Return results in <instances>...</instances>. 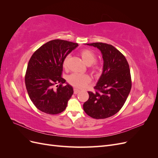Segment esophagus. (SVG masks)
Masks as SVG:
<instances>
[{
	"instance_id": "34e87169",
	"label": "esophagus",
	"mask_w": 158,
	"mask_h": 158,
	"mask_svg": "<svg viewBox=\"0 0 158 158\" xmlns=\"http://www.w3.org/2000/svg\"><path fill=\"white\" fill-rule=\"evenodd\" d=\"M79 92H80V90H79V89H76V88H74V94H78Z\"/></svg>"
}]
</instances>
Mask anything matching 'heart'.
Here are the masks:
<instances>
[{
  "mask_svg": "<svg viewBox=\"0 0 158 158\" xmlns=\"http://www.w3.org/2000/svg\"><path fill=\"white\" fill-rule=\"evenodd\" d=\"M81 57L84 63L87 65H90V70L94 74H99L102 70V66L99 63H95L96 56L93 51L85 49L80 51V53ZM69 56H66L63 61L64 68H67ZM68 82L73 85V87L78 89H82L86 87V85L90 82L91 79L89 76L87 74H72L69 75L67 78Z\"/></svg>",
  "mask_w": 158,
  "mask_h": 158,
  "instance_id": "b5f03b06",
  "label": "heart"
}]
</instances>
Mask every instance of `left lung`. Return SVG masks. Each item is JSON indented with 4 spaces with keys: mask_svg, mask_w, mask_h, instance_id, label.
<instances>
[{
    "mask_svg": "<svg viewBox=\"0 0 158 158\" xmlns=\"http://www.w3.org/2000/svg\"><path fill=\"white\" fill-rule=\"evenodd\" d=\"M101 51L103 68L101 77L88 92L89 99L83 105L88 115L94 118H106L120 111L131 92L132 81L128 62L121 52L111 45L103 43L86 44Z\"/></svg>",
    "mask_w": 158,
    "mask_h": 158,
    "instance_id": "left-lung-1",
    "label": "left lung"
}]
</instances>
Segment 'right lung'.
<instances>
[{
    "label": "right lung",
    "instance_id": "1",
    "mask_svg": "<svg viewBox=\"0 0 158 158\" xmlns=\"http://www.w3.org/2000/svg\"><path fill=\"white\" fill-rule=\"evenodd\" d=\"M78 46L61 40L46 43L32 55L27 64L25 84L31 101L41 111L49 114L63 112L73 94L62 77L64 59Z\"/></svg>",
    "mask_w": 158,
    "mask_h": 158
}]
</instances>
